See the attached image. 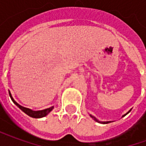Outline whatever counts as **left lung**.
<instances>
[{
  "label": "left lung",
  "mask_w": 146,
  "mask_h": 146,
  "mask_svg": "<svg viewBox=\"0 0 146 146\" xmlns=\"http://www.w3.org/2000/svg\"><path fill=\"white\" fill-rule=\"evenodd\" d=\"M130 112H131V110H130V111H129V112H128V113H130ZM127 113H126L125 115H127ZM125 115H124V116H125ZM91 116H92V118H94V119H95V120H96V121H97V122L99 123V121H98V119H96V118H95V117H94V116H92V115H91ZM102 123H110V122H102Z\"/></svg>",
  "instance_id": "left-lung-1"
}]
</instances>
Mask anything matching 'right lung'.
<instances>
[{"label":"right lung","instance_id":"right-lung-1","mask_svg":"<svg viewBox=\"0 0 146 146\" xmlns=\"http://www.w3.org/2000/svg\"><path fill=\"white\" fill-rule=\"evenodd\" d=\"M9 95H10V97H11L12 102H13L22 111H23L24 113H26V114H27L28 116H31V117H33V118H41V117H44V116H45L46 115H48V113H50L51 110H53V108H54L53 106H51V107L48 108V109H45V110H40V111H33V110H30V109H28V108L23 107V106H21L20 105L18 104L17 102L13 99V98H12V96H11L10 92H9Z\"/></svg>","mask_w":146,"mask_h":146}]
</instances>
